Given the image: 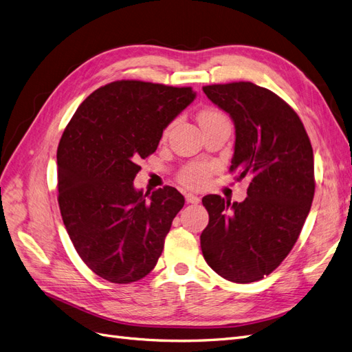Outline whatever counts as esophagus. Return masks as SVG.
Returning <instances> with one entry per match:
<instances>
[{"instance_id": "esophagus-1", "label": "esophagus", "mask_w": 352, "mask_h": 352, "mask_svg": "<svg viewBox=\"0 0 352 352\" xmlns=\"http://www.w3.org/2000/svg\"><path fill=\"white\" fill-rule=\"evenodd\" d=\"M185 199H186L188 204H198V202H199V197H197L194 194H186Z\"/></svg>"}]
</instances>
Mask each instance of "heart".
<instances>
[{
  "mask_svg": "<svg viewBox=\"0 0 352 352\" xmlns=\"http://www.w3.org/2000/svg\"><path fill=\"white\" fill-rule=\"evenodd\" d=\"M220 120H226V117L223 116L219 110L216 109H204L201 110L198 114V123L202 126H206L208 123H214ZM167 133V131H166ZM212 164L210 163H192L188 164L182 168V172L179 173V180L188 188H202L207 182L212 173Z\"/></svg>",
  "mask_w": 352,
  "mask_h": 352,
  "instance_id": "b5f03b06",
  "label": "heart"
}]
</instances>
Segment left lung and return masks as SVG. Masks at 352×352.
Masks as SVG:
<instances>
[{"instance_id": "left-lung-1", "label": "left lung", "mask_w": 352, "mask_h": 352, "mask_svg": "<svg viewBox=\"0 0 352 352\" xmlns=\"http://www.w3.org/2000/svg\"><path fill=\"white\" fill-rule=\"evenodd\" d=\"M207 97L235 123L230 172L248 176L247 198L206 195L202 255L223 279L251 283L291 252L314 198V157L300 117L274 92L252 82L208 85Z\"/></svg>"}]
</instances>
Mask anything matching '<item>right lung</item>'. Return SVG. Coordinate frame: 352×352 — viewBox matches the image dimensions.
<instances>
[{
	"instance_id": "1",
	"label": "right lung",
	"mask_w": 352,
	"mask_h": 352,
	"mask_svg": "<svg viewBox=\"0 0 352 352\" xmlns=\"http://www.w3.org/2000/svg\"><path fill=\"white\" fill-rule=\"evenodd\" d=\"M195 95L190 87L116 80L94 91L63 132L60 212L74 250L100 278L132 283L155 267L185 198L173 186L144 194L133 179Z\"/></svg>"
}]
</instances>
